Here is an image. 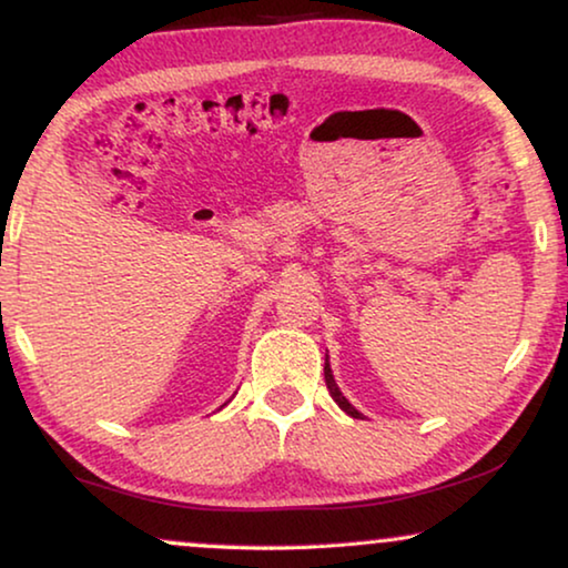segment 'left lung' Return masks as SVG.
<instances>
[{"label": "left lung", "instance_id": "left-lung-1", "mask_svg": "<svg viewBox=\"0 0 568 568\" xmlns=\"http://www.w3.org/2000/svg\"><path fill=\"white\" fill-rule=\"evenodd\" d=\"M325 385H328V393H331V398L338 403V408L341 410H346L348 416H354V418H359L362 414L359 410H356L352 403H348L346 398H344V393L338 390V385H336V379H333V372H331V364H328V359H325Z\"/></svg>", "mask_w": 568, "mask_h": 568}]
</instances>
